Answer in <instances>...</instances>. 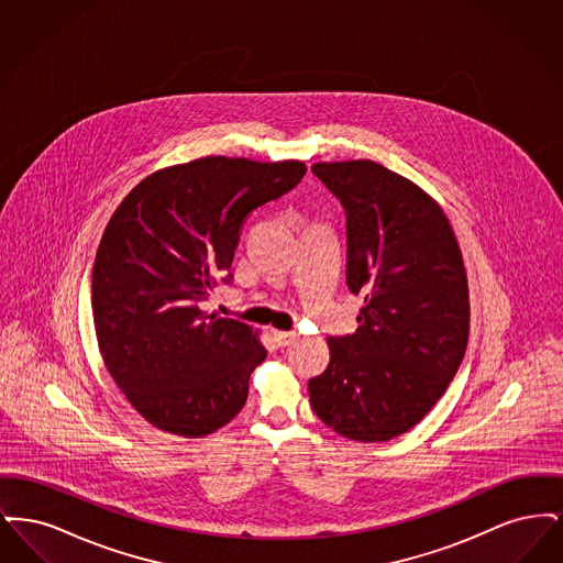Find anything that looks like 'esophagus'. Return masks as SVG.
Returning a JSON list of instances; mask_svg holds the SVG:
<instances>
[{
  "instance_id": "esophagus-1",
  "label": "esophagus",
  "mask_w": 563,
  "mask_h": 563,
  "mask_svg": "<svg viewBox=\"0 0 563 563\" xmlns=\"http://www.w3.org/2000/svg\"><path fill=\"white\" fill-rule=\"evenodd\" d=\"M297 338H299L297 331H274V340H276L280 346H291Z\"/></svg>"
}]
</instances>
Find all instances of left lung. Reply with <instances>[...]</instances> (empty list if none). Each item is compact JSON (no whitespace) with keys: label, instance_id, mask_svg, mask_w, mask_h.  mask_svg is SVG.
Returning <instances> with one entry per match:
<instances>
[{"label":"left lung","instance_id":"8db88e82","mask_svg":"<svg viewBox=\"0 0 563 563\" xmlns=\"http://www.w3.org/2000/svg\"><path fill=\"white\" fill-rule=\"evenodd\" d=\"M349 214L350 294L358 329L327 338L308 382L314 413L358 443L413 429L443 397L468 342V278L452 223L411 179L374 161L317 162Z\"/></svg>","mask_w":563,"mask_h":563}]
</instances>
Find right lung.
<instances>
[{
    "label": "right lung",
    "instance_id": "1",
    "mask_svg": "<svg viewBox=\"0 0 563 563\" xmlns=\"http://www.w3.org/2000/svg\"><path fill=\"white\" fill-rule=\"evenodd\" d=\"M303 175L299 161L207 156L147 175L111 214L92 268L95 331L106 369L152 427L200 439L241 411L268 352L260 331L200 301L232 266L244 219Z\"/></svg>",
    "mask_w": 563,
    "mask_h": 563
}]
</instances>
